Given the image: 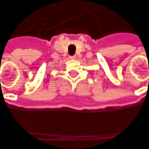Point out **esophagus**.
I'll return each instance as SVG.
<instances>
[{"mask_svg": "<svg viewBox=\"0 0 149 149\" xmlns=\"http://www.w3.org/2000/svg\"><path fill=\"white\" fill-rule=\"evenodd\" d=\"M70 59H75L76 58V56H70Z\"/></svg>", "mask_w": 149, "mask_h": 149, "instance_id": "esophagus-1", "label": "esophagus"}]
</instances>
